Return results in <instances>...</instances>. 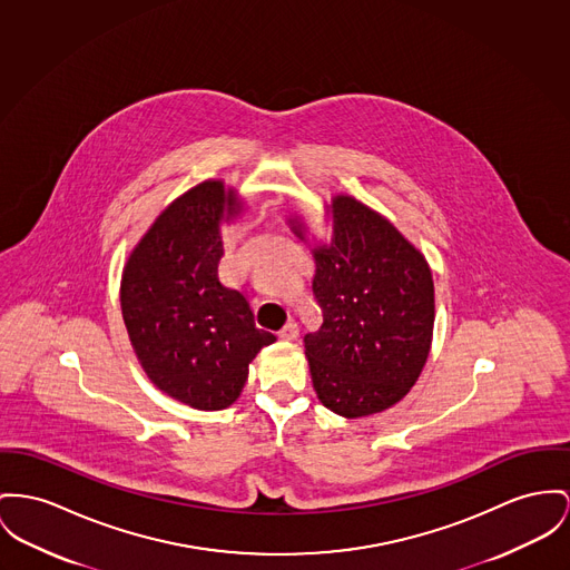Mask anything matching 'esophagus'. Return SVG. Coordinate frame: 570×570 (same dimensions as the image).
<instances>
[{
  "mask_svg": "<svg viewBox=\"0 0 570 570\" xmlns=\"http://www.w3.org/2000/svg\"><path fill=\"white\" fill-rule=\"evenodd\" d=\"M278 337L283 342H296L298 340V326L294 322H287L281 331H278Z\"/></svg>",
  "mask_w": 570,
  "mask_h": 570,
  "instance_id": "obj_1",
  "label": "esophagus"
}]
</instances>
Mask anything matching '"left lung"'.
<instances>
[{
  "mask_svg": "<svg viewBox=\"0 0 570 570\" xmlns=\"http://www.w3.org/2000/svg\"><path fill=\"white\" fill-rule=\"evenodd\" d=\"M331 214L333 242L313 248L324 322L304 335V354L320 402L342 417H367L417 382L432 343L434 283L425 257L367 205L342 194Z\"/></svg>",
  "mask_w": 570,
  "mask_h": 570,
  "instance_id": "obj_1",
  "label": "left lung"
}]
</instances>
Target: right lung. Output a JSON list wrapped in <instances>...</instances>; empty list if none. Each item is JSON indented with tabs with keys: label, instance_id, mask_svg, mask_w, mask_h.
<instances>
[{
	"label": "right lung",
	"instance_id": "add662e5",
	"mask_svg": "<svg viewBox=\"0 0 570 570\" xmlns=\"http://www.w3.org/2000/svg\"><path fill=\"white\" fill-rule=\"evenodd\" d=\"M239 209L223 181L198 184L157 216L122 269L120 308L142 370L198 411L230 406L248 363L276 342L255 326L244 294L218 278L220 225Z\"/></svg>",
	"mask_w": 570,
	"mask_h": 570
}]
</instances>
